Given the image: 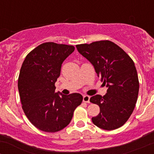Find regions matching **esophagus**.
Returning a JSON list of instances; mask_svg holds the SVG:
<instances>
[{
	"mask_svg": "<svg viewBox=\"0 0 154 154\" xmlns=\"http://www.w3.org/2000/svg\"><path fill=\"white\" fill-rule=\"evenodd\" d=\"M83 102H85V103H90V96H88V95H84L83 96Z\"/></svg>",
	"mask_w": 154,
	"mask_h": 154,
	"instance_id": "obj_1",
	"label": "esophagus"
}]
</instances>
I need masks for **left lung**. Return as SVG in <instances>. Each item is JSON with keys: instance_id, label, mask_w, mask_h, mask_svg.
<instances>
[{"instance_id": "8db88e82", "label": "left lung", "mask_w": 154, "mask_h": 154, "mask_svg": "<svg viewBox=\"0 0 154 154\" xmlns=\"http://www.w3.org/2000/svg\"><path fill=\"white\" fill-rule=\"evenodd\" d=\"M76 47L93 65L98 77L108 88L105 95H96L90 99L100 107V113L92 122L106 130L120 128L131 116L137 100L139 81L135 63L125 51L109 40Z\"/></svg>"}]
</instances>
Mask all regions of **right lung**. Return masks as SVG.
<instances>
[{
  "label": "right lung",
  "mask_w": 154,
  "mask_h": 154,
  "mask_svg": "<svg viewBox=\"0 0 154 154\" xmlns=\"http://www.w3.org/2000/svg\"><path fill=\"white\" fill-rule=\"evenodd\" d=\"M74 51L73 45L44 43L26 55L21 67L18 89L22 109L29 122L43 132L66 128L82 101L79 93H55L61 64Z\"/></svg>",
  "instance_id": "add662e5"
}]
</instances>
